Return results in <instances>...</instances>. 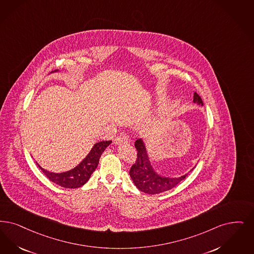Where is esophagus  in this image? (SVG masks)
<instances>
[{
	"instance_id": "34e87169",
	"label": "esophagus",
	"mask_w": 254,
	"mask_h": 254,
	"mask_svg": "<svg viewBox=\"0 0 254 254\" xmlns=\"http://www.w3.org/2000/svg\"><path fill=\"white\" fill-rule=\"evenodd\" d=\"M114 142H115V143H117V144L123 143V142H128V138H127V136L121 134V135H119V136H117V137L115 138Z\"/></svg>"
}]
</instances>
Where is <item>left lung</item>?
Masks as SVG:
<instances>
[{
  "instance_id": "obj_1",
  "label": "left lung",
  "mask_w": 254,
  "mask_h": 254,
  "mask_svg": "<svg viewBox=\"0 0 254 254\" xmlns=\"http://www.w3.org/2000/svg\"><path fill=\"white\" fill-rule=\"evenodd\" d=\"M193 102L203 105L202 99L196 92L193 93ZM135 147L138 151L137 158L130 167L129 175L140 191L150 194L163 193L171 190L186 178L187 174L176 179H169L158 175L150 165L144 144L141 139L135 142Z\"/></svg>"
}]
</instances>
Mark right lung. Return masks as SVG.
<instances>
[{
  "instance_id": "obj_1",
  "label": "right lung",
  "mask_w": 254,
  "mask_h": 254,
  "mask_svg": "<svg viewBox=\"0 0 254 254\" xmlns=\"http://www.w3.org/2000/svg\"><path fill=\"white\" fill-rule=\"evenodd\" d=\"M112 141H102L93 145L89 155L71 171L56 174L42 169L38 164L42 173L54 183L64 188H78L87 183L91 174L96 169L102 153Z\"/></svg>"
}]
</instances>
